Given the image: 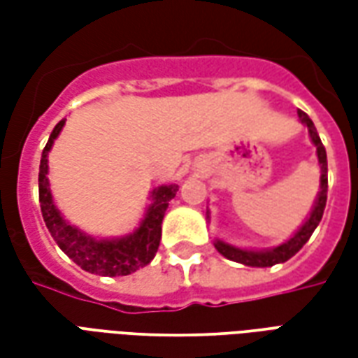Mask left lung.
Segmentation results:
<instances>
[{
	"mask_svg": "<svg viewBox=\"0 0 358 358\" xmlns=\"http://www.w3.org/2000/svg\"><path fill=\"white\" fill-rule=\"evenodd\" d=\"M299 115L301 124L307 126L308 138L313 141V145L316 148V157H318V164H320V189L316 194V199L313 203V209L308 213V217L305 218V222L297 228V232L293 234L289 240H285L284 243H280L276 248L270 249H245L232 245L228 241L215 240V249L226 259H230L234 263H241L245 266H257V268H264V266H274V264L285 263L287 259H292L297 251H299L308 238L313 236L316 230L318 222L322 220L324 207H326V197H328V159H326V149H324L320 136L316 132L313 120L305 115L303 110H297ZM207 220L210 222V210H207Z\"/></svg>",
	"mask_w": 358,
	"mask_h": 358,
	"instance_id": "obj_1",
	"label": "left lung"
}]
</instances>
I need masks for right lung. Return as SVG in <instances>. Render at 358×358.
I'll list each match as a JSON object with an SVG mask.
<instances>
[{
  "mask_svg": "<svg viewBox=\"0 0 358 358\" xmlns=\"http://www.w3.org/2000/svg\"><path fill=\"white\" fill-rule=\"evenodd\" d=\"M65 126V118L59 122L50 140L42 151L40 161V176H38V187H40V207H42L43 222L50 230L51 238L55 240L61 251H65L69 259H73L82 270L97 276H128L136 270L143 268L155 257L161 241V224H163L164 210L169 207V201L174 199L178 192L176 184L169 186H157L149 194V205L145 215L134 232L120 236V238H97L92 234L84 232L78 226L71 224L63 213L57 209L53 201V194L50 187V155L53 143Z\"/></svg>",
  "mask_w": 358,
  "mask_h": 358,
  "instance_id": "add662e5",
  "label": "right lung"
}]
</instances>
